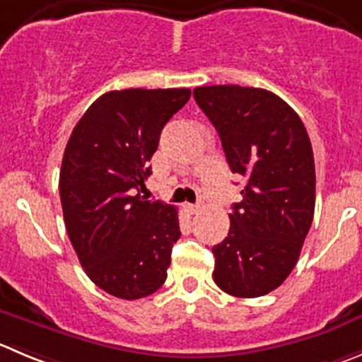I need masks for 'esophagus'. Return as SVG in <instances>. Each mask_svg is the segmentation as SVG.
I'll use <instances>...</instances> for the list:
<instances>
[{
    "instance_id": "1",
    "label": "esophagus",
    "mask_w": 362,
    "mask_h": 362,
    "mask_svg": "<svg viewBox=\"0 0 362 362\" xmlns=\"http://www.w3.org/2000/svg\"><path fill=\"white\" fill-rule=\"evenodd\" d=\"M185 209H187L190 215H195V213L201 211V204H187V206H185Z\"/></svg>"
}]
</instances>
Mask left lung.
I'll return each mask as SVG.
<instances>
[{
  "instance_id": "1",
  "label": "left lung",
  "mask_w": 362,
  "mask_h": 362,
  "mask_svg": "<svg viewBox=\"0 0 362 362\" xmlns=\"http://www.w3.org/2000/svg\"><path fill=\"white\" fill-rule=\"evenodd\" d=\"M194 98L245 177L226 240L213 247L216 286L240 298L267 295L297 264L315 215V158L304 122L264 88L197 87Z\"/></svg>"
}]
</instances>
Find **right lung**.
<instances>
[{
	"label": "right lung",
	"mask_w": 362,
	"mask_h": 362,
	"mask_svg": "<svg viewBox=\"0 0 362 362\" xmlns=\"http://www.w3.org/2000/svg\"><path fill=\"white\" fill-rule=\"evenodd\" d=\"M190 88H126L95 99L65 146L60 201L65 229L95 286L124 300L163 286L177 209L144 201L161 129L190 99Z\"/></svg>",
	"instance_id": "obj_1"
}]
</instances>
